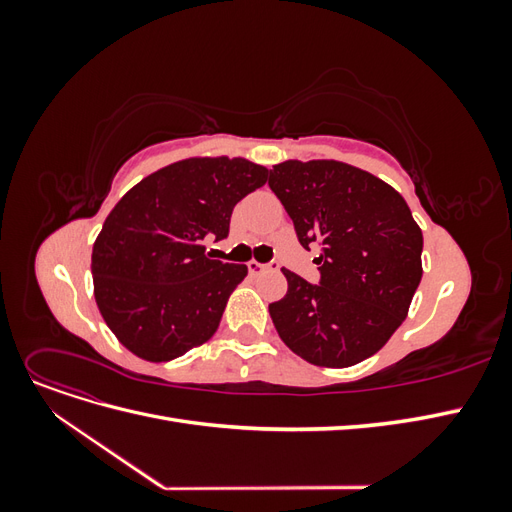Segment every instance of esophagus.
<instances>
[{
    "mask_svg": "<svg viewBox=\"0 0 512 512\" xmlns=\"http://www.w3.org/2000/svg\"><path fill=\"white\" fill-rule=\"evenodd\" d=\"M269 269H275V262H271V265H262V262H256V260L247 262V271H250L252 275H258V273L269 271Z\"/></svg>",
    "mask_w": 512,
    "mask_h": 512,
    "instance_id": "34e87169",
    "label": "esophagus"
}]
</instances>
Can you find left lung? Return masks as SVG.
<instances>
[{"label": "left lung", "mask_w": 512, "mask_h": 512, "mask_svg": "<svg viewBox=\"0 0 512 512\" xmlns=\"http://www.w3.org/2000/svg\"><path fill=\"white\" fill-rule=\"evenodd\" d=\"M318 284L282 269L286 297L269 305L282 342L301 359L348 367L376 354L404 322L421 284L423 232L389 183L335 160H288L269 170Z\"/></svg>", "instance_id": "8db88e82"}]
</instances>
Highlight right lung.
I'll return each instance as SVG.
<instances>
[{"instance_id": "obj_1", "label": "right lung", "mask_w": 512, "mask_h": 512, "mask_svg": "<svg viewBox=\"0 0 512 512\" xmlns=\"http://www.w3.org/2000/svg\"><path fill=\"white\" fill-rule=\"evenodd\" d=\"M269 170L243 158H192L145 177L123 196L94 243L100 314L119 342L147 361H173L207 342L245 265L213 260L241 198Z\"/></svg>"}]
</instances>
